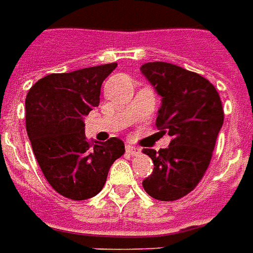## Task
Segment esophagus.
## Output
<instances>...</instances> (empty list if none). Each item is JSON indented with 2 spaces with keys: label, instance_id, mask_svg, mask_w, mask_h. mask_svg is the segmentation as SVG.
Segmentation results:
<instances>
[{
  "label": "esophagus",
  "instance_id": "1",
  "mask_svg": "<svg viewBox=\"0 0 253 253\" xmlns=\"http://www.w3.org/2000/svg\"><path fill=\"white\" fill-rule=\"evenodd\" d=\"M125 150H126V152L129 154V155H137V154H140V148L139 147H135V146H130V144H126V147H125Z\"/></svg>",
  "mask_w": 253,
  "mask_h": 253
}]
</instances>
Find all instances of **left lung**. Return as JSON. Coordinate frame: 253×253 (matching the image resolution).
Returning <instances> with one entry per match:
<instances>
[{
  "label": "left lung",
  "instance_id": "1",
  "mask_svg": "<svg viewBox=\"0 0 253 253\" xmlns=\"http://www.w3.org/2000/svg\"><path fill=\"white\" fill-rule=\"evenodd\" d=\"M140 72L162 98L159 133L171 137L168 148L143 150L154 162L143 188L151 198L171 202L193 191L209 168L223 124L222 102L207 79L181 66L157 61Z\"/></svg>",
  "mask_w": 253,
  "mask_h": 253
}]
</instances>
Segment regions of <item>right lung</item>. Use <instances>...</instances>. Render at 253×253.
<instances>
[{"label": "right lung", "mask_w": 253, "mask_h": 253, "mask_svg": "<svg viewBox=\"0 0 253 253\" xmlns=\"http://www.w3.org/2000/svg\"><path fill=\"white\" fill-rule=\"evenodd\" d=\"M117 64L51 73L38 80L26 98V128L46 180L72 200L98 195L107 173L124 154V141L112 137L91 146L84 117L99 106L103 80Z\"/></svg>", "instance_id": "1"}]
</instances>
